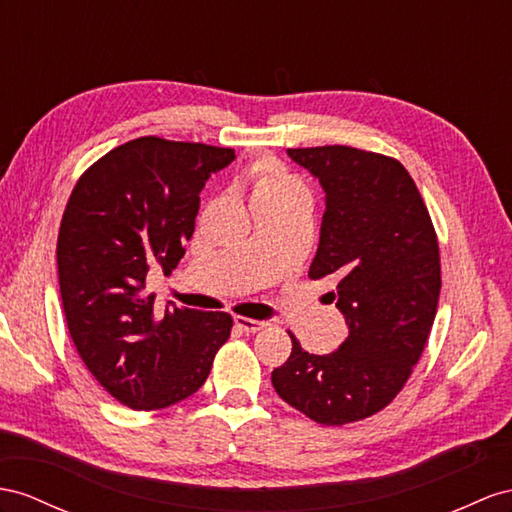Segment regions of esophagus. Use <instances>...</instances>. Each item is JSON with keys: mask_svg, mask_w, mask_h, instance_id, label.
<instances>
[{"mask_svg": "<svg viewBox=\"0 0 512 512\" xmlns=\"http://www.w3.org/2000/svg\"><path fill=\"white\" fill-rule=\"evenodd\" d=\"M235 326H238L240 331L244 333H257V331H264L268 322H261V320H253V318H244V316H238L235 318Z\"/></svg>", "mask_w": 512, "mask_h": 512, "instance_id": "esophagus-1", "label": "esophagus"}]
</instances>
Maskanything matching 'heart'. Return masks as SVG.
Returning a JSON list of instances; mask_svg holds the SVG:
<instances>
[{
	"instance_id": "1",
	"label": "heart",
	"mask_w": 512,
	"mask_h": 512,
	"mask_svg": "<svg viewBox=\"0 0 512 512\" xmlns=\"http://www.w3.org/2000/svg\"><path fill=\"white\" fill-rule=\"evenodd\" d=\"M290 188H294L292 181H287L281 175H266L257 183V192H261V190H290Z\"/></svg>"
}]
</instances>
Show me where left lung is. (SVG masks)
<instances>
[{
	"mask_svg": "<svg viewBox=\"0 0 512 512\" xmlns=\"http://www.w3.org/2000/svg\"><path fill=\"white\" fill-rule=\"evenodd\" d=\"M287 155L326 194L309 277L337 281L329 296L348 337L331 355H309L292 335V355L272 370V387L313 422H359L398 396L428 342L441 290L435 227L393 157L342 144Z\"/></svg>",
	"mask_w": 512,
	"mask_h": 512,
	"instance_id": "1",
	"label": "left lung"
}]
</instances>
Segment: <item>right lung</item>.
<instances>
[{"mask_svg":"<svg viewBox=\"0 0 512 512\" xmlns=\"http://www.w3.org/2000/svg\"><path fill=\"white\" fill-rule=\"evenodd\" d=\"M233 160V149L144 136L103 155L71 192L56 251L64 318L90 374L129 409L199 391L231 335L229 313L155 309L144 283L186 255L205 181Z\"/></svg>","mask_w":512,"mask_h":512,"instance_id":"add662e5","label":"right lung"}]
</instances>
